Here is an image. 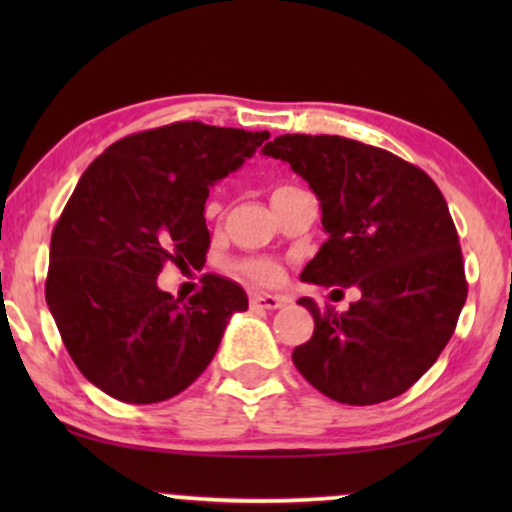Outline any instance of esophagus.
Wrapping results in <instances>:
<instances>
[{"label":"esophagus","mask_w":512,"mask_h":512,"mask_svg":"<svg viewBox=\"0 0 512 512\" xmlns=\"http://www.w3.org/2000/svg\"><path fill=\"white\" fill-rule=\"evenodd\" d=\"M286 303L282 296H272V293H254V296L249 298V305L254 307V310H279Z\"/></svg>","instance_id":"obj_1"}]
</instances>
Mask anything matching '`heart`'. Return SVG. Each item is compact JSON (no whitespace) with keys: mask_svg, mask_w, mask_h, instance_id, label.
I'll use <instances>...</instances> for the list:
<instances>
[{"mask_svg":"<svg viewBox=\"0 0 512 512\" xmlns=\"http://www.w3.org/2000/svg\"><path fill=\"white\" fill-rule=\"evenodd\" d=\"M237 268H240L242 275H247L249 279L261 284H272L282 277L279 265L275 261H270V258H251V261H242Z\"/></svg>","mask_w":512,"mask_h":512,"instance_id":"1","label":"heart"}]
</instances>
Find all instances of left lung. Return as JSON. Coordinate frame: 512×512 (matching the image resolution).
Masks as SVG:
<instances>
[{
  "label": "left lung",
  "mask_w": 512,
  "mask_h": 512,
  "mask_svg": "<svg viewBox=\"0 0 512 512\" xmlns=\"http://www.w3.org/2000/svg\"><path fill=\"white\" fill-rule=\"evenodd\" d=\"M263 153L289 163L319 200L328 240L300 279L361 291L342 314L298 300L314 333L293 349V363L338 403L401 396L436 363L466 303L459 235L443 193L419 167L347 137L282 135Z\"/></svg>",
  "instance_id": "obj_1"
}]
</instances>
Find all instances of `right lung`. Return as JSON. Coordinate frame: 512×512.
I'll list each match as a JSON object with an SVG mask.
<instances>
[{
  "instance_id": "obj_1",
  "label": "right lung",
  "mask_w": 512,
  "mask_h": 512,
  "mask_svg": "<svg viewBox=\"0 0 512 512\" xmlns=\"http://www.w3.org/2000/svg\"><path fill=\"white\" fill-rule=\"evenodd\" d=\"M268 137L172 123L118 139L83 172L53 228L46 303L76 368L104 394L137 405L181 394L249 307L226 277L205 275L186 303L156 279L165 263L205 265L209 188Z\"/></svg>"
}]
</instances>
